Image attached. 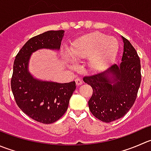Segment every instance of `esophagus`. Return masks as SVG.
Wrapping results in <instances>:
<instances>
[{"instance_id": "obj_1", "label": "esophagus", "mask_w": 151, "mask_h": 151, "mask_svg": "<svg viewBox=\"0 0 151 151\" xmlns=\"http://www.w3.org/2000/svg\"><path fill=\"white\" fill-rule=\"evenodd\" d=\"M75 82H76V84H77V86H80V85L83 84V81H82V80L80 78H76Z\"/></svg>"}]
</instances>
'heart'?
<instances>
[{"instance_id":"1","label":"heart","mask_w":151,"mask_h":151,"mask_svg":"<svg viewBox=\"0 0 151 151\" xmlns=\"http://www.w3.org/2000/svg\"><path fill=\"white\" fill-rule=\"evenodd\" d=\"M118 50V42L114 37L95 32L80 37L71 43L68 52H63L65 58L75 68L74 61L88 58L89 68L94 71H102L114 61ZM70 54H68V53Z\"/></svg>"}]
</instances>
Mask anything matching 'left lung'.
Listing matches in <instances>:
<instances>
[{
  "mask_svg": "<svg viewBox=\"0 0 151 151\" xmlns=\"http://www.w3.org/2000/svg\"><path fill=\"white\" fill-rule=\"evenodd\" d=\"M124 43L122 62L102 73L83 77L93 93L88 101L92 114L99 120L111 122L122 118L134 104L141 83V64L137 51L122 37Z\"/></svg>",
  "mask_w": 151,
  "mask_h": 151,
  "instance_id": "left-lung-1",
  "label": "left lung"
}]
</instances>
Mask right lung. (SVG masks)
Returning <instances> with one entry per match:
<instances>
[{
    "instance_id": "add662e5",
    "label": "right lung",
    "mask_w": 151,
    "mask_h": 151,
    "mask_svg": "<svg viewBox=\"0 0 151 151\" xmlns=\"http://www.w3.org/2000/svg\"><path fill=\"white\" fill-rule=\"evenodd\" d=\"M63 30L48 31L29 39L19 51L13 65L11 88L14 99L24 114L43 124L56 122L68 109L76 88L75 82L58 83L35 79L28 70L31 55L41 49L60 48Z\"/></svg>"
}]
</instances>
